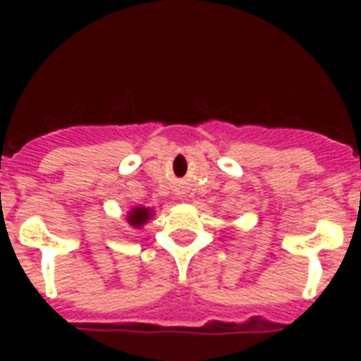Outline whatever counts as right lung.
<instances>
[{
	"instance_id": "right-lung-1",
	"label": "right lung",
	"mask_w": 361,
	"mask_h": 361,
	"mask_svg": "<svg viewBox=\"0 0 361 361\" xmlns=\"http://www.w3.org/2000/svg\"><path fill=\"white\" fill-rule=\"evenodd\" d=\"M153 217V209L152 208H144V206H136V208L129 209L127 215H125V221L129 223L133 228H142L146 225L147 221Z\"/></svg>"
}]
</instances>
